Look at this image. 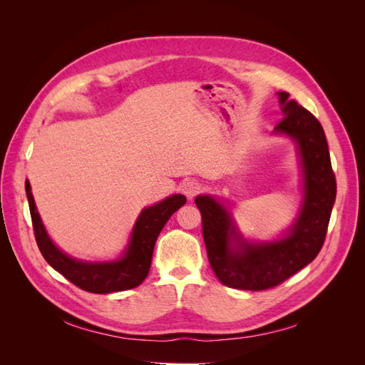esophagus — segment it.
<instances>
[{
	"label": "esophagus",
	"mask_w": 365,
	"mask_h": 365,
	"mask_svg": "<svg viewBox=\"0 0 365 365\" xmlns=\"http://www.w3.org/2000/svg\"><path fill=\"white\" fill-rule=\"evenodd\" d=\"M202 190V184L197 182L195 180H187L184 184H182V192L184 195L189 197V200H193V197L200 193Z\"/></svg>",
	"instance_id": "1"
}]
</instances>
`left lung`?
Instances as JSON below:
<instances>
[{"mask_svg": "<svg viewBox=\"0 0 365 365\" xmlns=\"http://www.w3.org/2000/svg\"><path fill=\"white\" fill-rule=\"evenodd\" d=\"M277 96L283 120L274 128V134L295 143L302 165L303 200L294 224L279 239L247 240L222 202L212 195L195 197L202 216L208 262L228 288L269 289L311 263L324 244L335 204L336 180L323 126L307 109L291 101L288 93Z\"/></svg>", "mask_w": 365, "mask_h": 365, "instance_id": "8db88e82", "label": "left lung"}]
</instances>
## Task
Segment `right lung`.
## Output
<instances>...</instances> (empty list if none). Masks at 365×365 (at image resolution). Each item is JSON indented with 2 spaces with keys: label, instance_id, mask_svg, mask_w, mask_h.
<instances>
[{
  "label": "right lung",
  "instance_id": "1",
  "mask_svg": "<svg viewBox=\"0 0 365 365\" xmlns=\"http://www.w3.org/2000/svg\"><path fill=\"white\" fill-rule=\"evenodd\" d=\"M33 230L39 251L53 269L61 272L81 289L93 294H111L137 288L148 277L153 247L169 217L185 204L184 195H172L158 204L145 207L138 215L123 254L109 262H88L74 259L59 250L48 236L33 200L31 187L26 180Z\"/></svg>",
  "mask_w": 365,
  "mask_h": 365
}]
</instances>
